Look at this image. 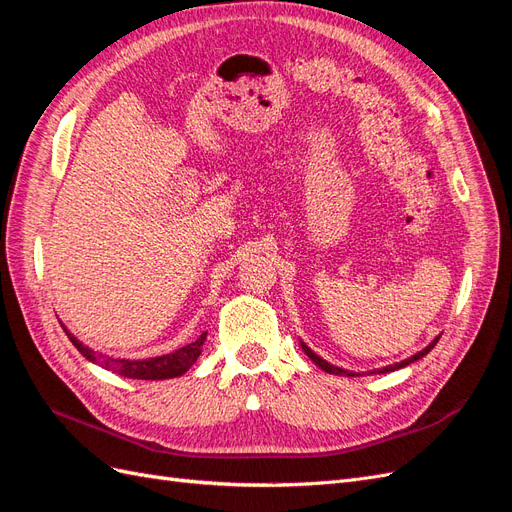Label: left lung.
<instances>
[{
  "mask_svg": "<svg viewBox=\"0 0 512 512\" xmlns=\"http://www.w3.org/2000/svg\"><path fill=\"white\" fill-rule=\"evenodd\" d=\"M438 339H440V335L433 339V342L429 344V346H425L421 352H416L414 356H410V359H406V361H401V363H395V365H389V367H382V369H378V374H386V371H395V369H401V367H406V365H410V363H414V361H418V359H423V356L438 344ZM303 346V350H305V354L309 356V359H312L320 369H324L327 371V374H335V376H356L354 371H348V369H342V367H335V365H331V363H327L324 359H320V356L316 354V352H312L309 350L305 344H301Z\"/></svg>",
  "mask_w": 512,
  "mask_h": 512,
  "instance_id": "left-lung-1",
  "label": "left lung"
}]
</instances>
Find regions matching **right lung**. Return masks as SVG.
Wrapping results in <instances>:
<instances>
[{
	"instance_id": "add662e5",
	"label": "right lung",
	"mask_w": 512,
	"mask_h": 512,
	"mask_svg": "<svg viewBox=\"0 0 512 512\" xmlns=\"http://www.w3.org/2000/svg\"><path fill=\"white\" fill-rule=\"evenodd\" d=\"M61 327H64V324H61ZM64 331L70 337V342L76 346V350H79L87 361L98 363L100 367L113 371V374H119L123 378H134V380H166V378L183 376L185 371H188L196 363V359L200 356V348H203L205 339H207V333H203L196 339V342L183 346V348H177L170 354L156 356V359L130 361V359H111V356H104V354L89 350L72 333H68L66 327H64Z\"/></svg>"
}]
</instances>
